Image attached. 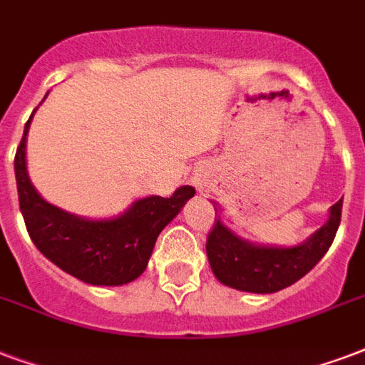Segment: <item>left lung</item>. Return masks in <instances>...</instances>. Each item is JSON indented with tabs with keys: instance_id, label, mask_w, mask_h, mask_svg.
<instances>
[{
	"instance_id": "8db88e82",
	"label": "left lung",
	"mask_w": 365,
	"mask_h": 365,
	"mask_svg": "<svg viewBox=\"0 0 365 365\" xmlns=\"http://www.w3.org/2000/svg\"><path fill=\"white\" fill-rule=\"evenodd\" d=\"M341 212L342 200H339L331 205L327 223L306 242L290 248L252 245L227 229L217 217L205 242L213 275L227 287L245 292L269 294L287 289L314 269L325 256L341 225Z\"/></svg>"
}]
</instances>
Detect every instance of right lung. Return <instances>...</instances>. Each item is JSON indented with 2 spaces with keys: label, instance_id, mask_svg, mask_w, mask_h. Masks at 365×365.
Returning <instances> with one entry per match:
<instances>
[{
  "label": "right lung",
  "instance_id": "obj_1",
  "mask_svg": "<svg viewBox=\"0 0 365 365\" xmlns=\"http://www.w3.org/2000/svg\"><path fill=\"white\" fill-rule=\"evenodd\" d=\"M32 115L15 153L19 205L32 242L49 262L84 283L119 287L138 279L146 269L160 232L196 190L180 186L171 198L136 200L127 212L113 219L94 221L59 210L46 202L29 179L26 134Z\"/></svg>",
  "mask_w": 365,
  "mask_h": 365
}]
</instances>
